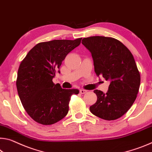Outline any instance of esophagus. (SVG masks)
<instances>
[{"label": "esophagus", "instance_id": "esophagus-1", "mask_svg": "<svg viewBox=\"0 0 152 152\" xmlns=\"http://www.w3.org/2000/svg\"><path fill=\"white\" fill-rule=\"evenodd\" d=\"M86 93H87V91L85 90V89H80V93L81 94H85Z\"/></svg>", "mask_w": 152, "mask_h": 152}]
</instances>
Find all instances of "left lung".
<instances>
[{"label": "left lung", "mask_w": 152, "mask_h": 152, "mask_svg": "<svg viewBox=\"0 0 152 152\" xmlns=\"http://www.w3.org/2000/svg\"><path fill=\"white\" fill-rule=\"evenodd\" d=\"M82 44L91 53L97 76L110 82L105 94L94 91L97 100L90 107L91 112L103 120L119 118L133 104L140 86V74L133 56L114 38H84Z\"/></svg>", "instance_id": "obj_1"}]
</instances>
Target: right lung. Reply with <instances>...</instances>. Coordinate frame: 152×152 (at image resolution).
I'll use <instances>...</instances> for the list:
<instances>
[{"instance_id": "add662e5", "label": "right lung", "mask_w": 152, "mask_h": 152, "mask_svg": "<svg viewBox=\"0 0 152 152\" xmlns=\"http://www.w3.org/2000/svg\"><path fill=\"white\" fill-rule=\"evenodd\" d=\"M76 40H53L35 45L21 62L16 86L28 114L38 123L50 125L63 119L69 111L71 96L78 89H64L53 78L66 55L80 44Z\"/></svg>"}]
</instances>
